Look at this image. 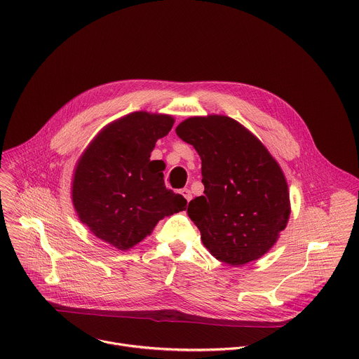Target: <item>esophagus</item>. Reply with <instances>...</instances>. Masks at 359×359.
Returning <instances> with one entry per match:
<instances>
[{"label":"esophagus","mask_w":359,"mask_h":359,"mask_svg":"<svg viewBox=\"0 0 359 359\" xmlns=\"http://www.w3.org/2000/svg\"><path fill=\"white\" fill-rule=\"evenodd\" d=\"M180 194L187 200V203H189V201L191 200V197H193V196H191V191H190L189 189H183V190L180 191Z\"/></svg>","instance_id":"1"}]
</instances>
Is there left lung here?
<instances>
[{"label":"left lung","instance_id":"left-lung-1","mask_svg":"<svg viewBox=\"0 0 359 359\" xmlns=\"http://www.w3.org/2000/svg\"><path fill=\"white\" fill-rule=\"evenodd\" d=\"M176 134L201 158L204 196L189 203L187 214L204 246L229 266L260 259L291 214L288 184L277 161L228 116L190 117Z\"/></svg>","mask_w":359,"mask_h":359}]
</instances>
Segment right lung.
<instances>
[{"label": "right lung", "mask_w": 359, "mask_h": 359, "mask_svg": "<svg viewBox=\"0 0 359 359\" xmlns=\"http://www.w3.org/2000/svg\"><path fill=\"white\" fill-rule=\"evenodd\" d=\"M173 123L168 114L130 113L106 126L76 163L75 211L96 238L116 249L135 246L161 219L186 210V198L165 186V163L149 159Z\"/></svg>", "instance_id": "right-lung-1"}]
</instances>
